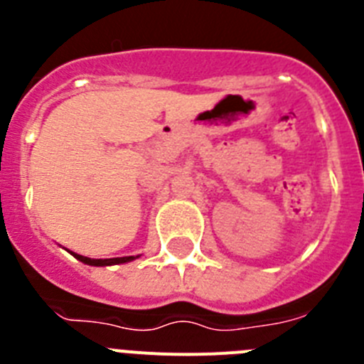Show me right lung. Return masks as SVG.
<instances>
[{"instance_id": "1", "label": "right lung", "mask_w": 364, "mask_h": 364, "mask_svg": "<svg viewBox=\"0 0 364 364\" xmlns=\"http://www.w3.org/2000/svg\"><path fill=\"white\" fill-rule=\"evenodd\" d=\"M74 257L78 260H82L83 264L89 266H111V264H124V262H129L133 260L134 257H120V259H89V257L78 255V253H74Z\"/></svg>"}]
</instances>
